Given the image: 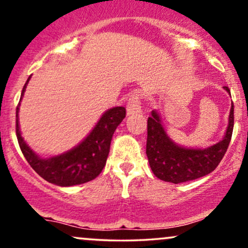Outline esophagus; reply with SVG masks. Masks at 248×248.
<instances>
[{"label": "esophagus", "mask_w": 248, "mask_h": 248, "mask_svg": "<svg viewBox=\"0 0 248 248\" xmlns=\"http://www.w3.org/2000/svg\"><path fill=\"white\" fill-rule=\"evenodd\" d=\"M126 110H127V115L128 116L140 114V113L142 112L141 104H140V100H139L138 95L134 94V95L130 96L129 101H128V104L126 106Z\"/></svg>", "instance_id": "obj_1"}]
</instances>
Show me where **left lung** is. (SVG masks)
I'll return each instance as SVG.
<instances>
[{"label": "left lung", "instance_id": "1", "mask_svg": "<svg viewBox=\"0 0 248 248\" xmlns=\"http://www.w3.org/2000/svg\"><path fill=\"white\" fill-rule=\"evenodd\" d=\"M224 90L231 95L229 87L224 86ZM233 110L232 102L223 139L206 148L184 147L176 143L163 126L160 112L152 110V115L148 118L146 153L154 175L164 182L179 184L212 172L223 160L231 141L234 124Z\"/></svg>", "mask_w": 248, "mask_h": 248}]
</instances>
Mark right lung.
Listing matches in <instances>:
<instances>
[{
  "label": "right lung",
  "mask_w": 248,
  "mask_h": 248,
  "mask_svg": "<svg viewBox=\"0 0 248 248\" xmlns=\"http://www.w3.org/2000/svg\"><path fill=\"white\" fill-rule=\"evenodd\" d=\"M30 78L31 76L22 90L19 104L16 108V135L25 160L41 177L58 186H79L98 177L106 166L113 134L126 116V108L116 106L105 110L86 138L67 152L52 156H41L24 141L19 128V106Z\"/></svg>",
  "instance_id": "1"
}]
</instances>
